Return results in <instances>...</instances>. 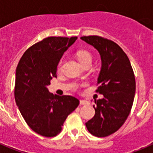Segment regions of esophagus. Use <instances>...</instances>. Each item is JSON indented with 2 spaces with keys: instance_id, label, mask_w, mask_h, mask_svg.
I'll list each match as a JSON object with an SVG mask.
<instances>
[{
  "instance_id": "obj_1",
  "label": "esophagus",
  "mask_w": 153,
  "mask_h": 153,
  "mask_svg": "<svg viewBox=\"0 0 153 153\" xmlns=\"http://www.w3.org/2000/svg\"><path fill=\"white\" fill-rule=\"evenodd\" d=\"M79 104H80V105H82V106H83V105H87V104H88V102L86 100H79Z\"/></svg>"
}]
</instances>
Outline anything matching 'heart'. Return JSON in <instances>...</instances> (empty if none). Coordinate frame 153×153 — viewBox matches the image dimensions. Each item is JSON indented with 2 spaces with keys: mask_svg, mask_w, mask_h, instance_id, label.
<instances>
[{
  "mask_svg": "<svg viewBox=\"0 0 153 153\" xmlns=\"http://www.w3.org/2000/svg\"><path fill=\"white\" fill-rule=\"evenodd\" d=\"M76 56H77L78 60L83 65L92 63L93 56H92V54L88 51H86V50L78 51L77 53H76Z\"/></svg>",
  "mask_w": 153,
  "mask_h": 153,
  "instance_id": "heart-1",
  "label": "heart"
}]
</instances>
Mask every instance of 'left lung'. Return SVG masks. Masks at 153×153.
I'll return each instance as SVG.
<instances>
[{
  "mask_svg": "<svg viewBox=\"0 0 153 153\" xmlns=\"http://www.w3.org/2000/svg\"><path fill=\"white\" fill-rule=\"evenodd\" d=\"M80 39L95 47L102 60L96 92L104 98L95 101V115L86 126L93 136L106 137L117 132L130 113L136 92L134 73L126 53L115 42L95 35Z\"/></svg>",
  "mask_w": 153,
  "mask_h": 153,
  "instance_id": "obj_1",
  "label": "left lung"
}]
</instances>
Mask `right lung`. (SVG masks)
Here are the masks:
<instances>
[{"mask_svg":"<svg viewBox=\"0 0 153 153\" xmlns=\"http://www.w3.org/2000/svg\"><path fill=\"white\" fill-rule=\"evenodd\" d=\"M76 36H49L31 46L16 69L14 98L22 117L32 130L53 137L61 132L68 115L78 106L72 96L53 95L47 86L56 77V67Z\"/></svg>","mask_w":153,"mask_h":153,"instance_id":"obj_1","label":"right lung"}]
</instances>
